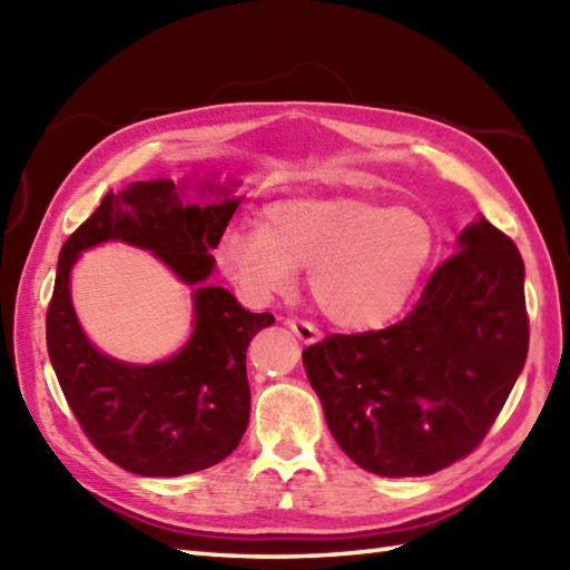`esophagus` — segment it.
Listing matches in <instances>:
<instances>
[{
    "mask_svg": "<svg viewBox=\"0 0 570 570\" xmlns=\"http://www.w3.org/2000/svg\"><path fill=\"white\" fill-rule=\"evenodd\" d=\"M286 325H288V331H292L301 343H306V345H313V343H318L321 341V333H318V328L313 323H308V321H298V318H288L286 321Z\"/></svg>",
    "mask_w": 570,
    "mask_h": 570,
    "instance_id": "obj_1",
    "label": "esophagus"
}]
</instances>
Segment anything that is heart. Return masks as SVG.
<instances>
[{"mask_svg":"<svg viewBox=\"0 0 570 570\" xmlns=\"http://www.w3.org/2000/svg\"><path fill=\"white\" fill-rule=\"evenodd\" d=\"M433 252L426 217L362 196L276 200L262 223L229 225L217 242V262L247 296L282 294L311 269L318 308L355 331L404 308Z\"/></svg>","mask_w":570,"mask_h":570,"instance_id":"heart-1","label":"heart"}]
</instances>
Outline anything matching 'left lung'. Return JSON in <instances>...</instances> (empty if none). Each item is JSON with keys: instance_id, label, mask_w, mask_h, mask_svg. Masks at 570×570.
Segmentation results:
<instances>
[{"instance_id": "left-lung-1", "label": "left lung", "mask_w": 570, "mask_h": 570, "mask_svg": "<svg viewBox=\"0 0 570 570\" xmlns=\"http://www.w3.org/2000/svg\"><path fill=\"white\" fill-rule=\"evenodd\" d=\"M527 350L522 254L480 217L402 321L323 337L304 350V367L350 460L382 478H421L482 443Z\"/></svg>"}]
</instances>
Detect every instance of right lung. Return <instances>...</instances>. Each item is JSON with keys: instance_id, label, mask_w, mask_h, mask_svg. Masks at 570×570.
Listing matches in <instances>:
<instances>
[{"instance_id": "1", "label": "right lung", "mask_w": 570, "mask_h": 570, "mask_svg": "<svg viewBox=\"0 0 570 570\" xmlns=\"http://www.w3.org/2000/svg\"><path fill=\"white\" fill-rule=\"evenodd\" d=\"M239 200L184 203L168 178L135 180L107 193L58 257L46 313V345L60 390L98 451L144 478H178L220 463L249 421L247 347L274 323L220 286H203ZM107 238L154 250L191 285L197 328L187 347L156 366H127L83 337L69 304V269L79 252Z\"/></svg>"}]
</instances>
